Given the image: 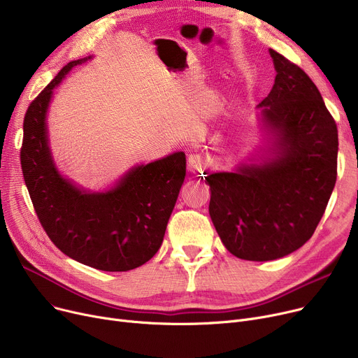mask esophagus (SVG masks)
Segmentation results:
<instances>
[{"label": "esophagus", "instance_id": "esophagus-1", "mask_svg": "<svg viewBox=\"0 0 358 358\" xmlns=\"http://www.w3.org/2000/svg\"><path fill=\"white\" fill-rule=\"evenodd\" d=\"M203 168H204V159L197 154H192L189 157V169H190V171L192 173H200V171H203Z\"/></svg>", "mask_w": 358, "mask_h": 358}]
</instances>
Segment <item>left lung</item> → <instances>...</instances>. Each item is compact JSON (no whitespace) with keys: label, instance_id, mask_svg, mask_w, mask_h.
Listing matches in <instances>:
<instances>
[{"label":"left lung","instance_id":"left-lung-1","mask_svg":"<svg viewBox=\"0 0 358 358\" xmlns=\"http://www.w3.org/2000/svg\"><path fill=\"white\" fill-rule=\"evenodd\" d=\"M274 85L259 103L268 157L206 177L209 213L238 258L270 261L305 245L336 181L338 130L308 73L270 49Z\"/></svg>","mask_w":358,"mask_h":358}]
</instances>
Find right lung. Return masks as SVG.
<instances>
[{
    "label": "right lung",
    "mask_w": 358,
    "mask_h": 358,
    "mask_svg": "<svg viewBox=\"0 0 358 358\" xmlns=\"http://www.w3.org/2000/svg\"><path fill=\"white\" fill-rule=\"evenodd\" d=\"M65 65L29 106L20 152L33 208L50 241L69 258L103 271H129L152 258L164 241L185 177V154L134 166L107 192L91 193L55 166L46 127L53 90L88 61Z\"/></svg>",
    "instance_id": "obj_1"
}]
</instances>
